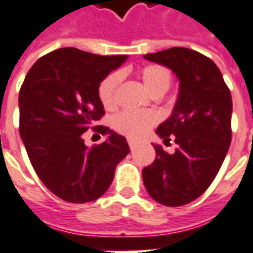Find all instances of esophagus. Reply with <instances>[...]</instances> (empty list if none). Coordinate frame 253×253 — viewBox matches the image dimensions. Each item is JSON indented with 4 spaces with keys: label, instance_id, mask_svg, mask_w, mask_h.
Returning <instances> with one entry per match:
<instances>
[{
    "label": "esophagus",
    "instance_id": "1",
    "mask_svg": "<svg viewBox=\"0 0 253 253\" xmlns=\"http://www.w3.org/2000/svg\"><path fill=\"white\" fill-rule=\"evenodd\" d=\"M128 146H130V149H131V150H134V149H135V146H137V143H135V141L128 139Z\"/></svg>",
    "mask_w": 253,
    "mask_h": 253
}]
</instances>
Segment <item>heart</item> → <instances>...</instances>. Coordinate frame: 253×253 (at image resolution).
I'll return each mask as SVG.
<instances>
[{"label": "heart", "mask_w": 253, "mask_h": 253, "mask_svg": "<svg viewBox=\"0 0 253 253\" xmlns=\"http://www.w3.org/2000/svg\"><path fill=\"white\" fill-rule=\"evenodd\" d=\"M137 76L143 85L154 94L161 96L169 89L172 84V73L169 69L161 65L150 63L138 69ZM122 83V73L112 72L105 76L97 88V96L100 103L107 110H114L118 104V90ZM157 118L153 112H135V111H123L114 118L112 126L116 131L121 132L132 139L143 137L146 132L156 125Z\"/></svg>", "instance_id": "heart-1"}]
</instances>
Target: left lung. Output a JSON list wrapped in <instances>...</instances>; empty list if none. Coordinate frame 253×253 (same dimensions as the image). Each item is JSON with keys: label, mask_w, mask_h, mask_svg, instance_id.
Listing matches in <instances>:
<instances>
[{"label": "left lung", "mask_w": 253, "mask_h": 253, "mask_svg": "<svg viewBox=\"0 0 253 253\" xmlns=\"http://www.w3.org/2000/svg\"><path fill=\"white\" fill-rule=\"evenodd\" d=\"M169 67L180 81L170 118L156 132L177 149L168 154L154 145L156 159L143 168L149 195L164 206H183L205 192L215 179L232 141V96L217 65L186 47L143 55Z\"/></svg>", "instance_id": "obj_1"}]
</instances>
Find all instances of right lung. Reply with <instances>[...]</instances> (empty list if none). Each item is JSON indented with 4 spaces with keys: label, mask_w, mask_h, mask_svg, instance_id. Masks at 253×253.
<instances>
[{
    "label": "right lung",
    "mask_w": 253,
    "mask_h": 253,
    "mask_svg": "<svg viewBox=\"0 0 253 253\" xmlns=\"http://www.w3.org/2000/svg\"><path fill=\"white\" fill-rule=\"evenodd\" d=\"M126 59L65 47L39 58L25 76L19 94L20 135L36 175L63 201L100 198L130 152L125 137L91 126L104 115L99 84ZM89 126L109 138L88 148L82 134Z\"/></svg>",
    "instance_id": "right-lung-1"
}]
</instances>
